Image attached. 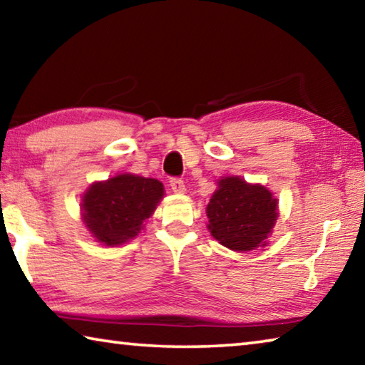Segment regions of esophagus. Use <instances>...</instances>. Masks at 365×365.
<instances>
[{"label": "esophagus", "mask_w": 365, "mask_h": 365, "mask_svg": "<svg viewBox=\"0 0 365 365\" xmlns=\"http://www.w3.org/2000/svg\"><path fill=\"white\" fill-rule=\"evenodd\" d=\"M170 188L177 195H183L185 191H187V188H185V183H183V180H180V178H172Z\"/></svg>", "instance_id": "esophagus-1"}]
</instances>
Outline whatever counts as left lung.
<instances>
[{"label":"left lung","mask_w":365,"mask_h":365,"mask_svg":"<svg viewBox=\"0 0 365 365\" xmlns=\"http://www.w3.org/2000/svg\"><path fill=\"white\" fill-rule=\"evenodd\" d=\"M207 230L232 251H252L269 245L279 219V200L261 183L238 175L217 180L206 207Z\"/></svg>","instance_id":"left-lung-1"}]
</instances>
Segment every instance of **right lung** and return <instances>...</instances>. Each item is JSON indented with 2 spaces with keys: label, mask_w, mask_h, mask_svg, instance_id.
<instances>
[{
  "label": "right lung",
  "mask_w": 365,
  "mask_h": 365,
  "mask_svg": "<svg viewBox=\"0 0 365 365\" xmlns=\"http://www.w3.org/2000/svg\"><path fill=\"white\" fill-rule=\"evenodd\" d=\"M163 197L164 185L156 178L125 172L91 183L82 195L80 214L95 242L113 248L137 237Z\"/></svg>",
  "instance_id": "1"
}]
</instances>
